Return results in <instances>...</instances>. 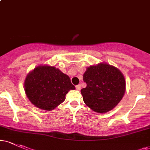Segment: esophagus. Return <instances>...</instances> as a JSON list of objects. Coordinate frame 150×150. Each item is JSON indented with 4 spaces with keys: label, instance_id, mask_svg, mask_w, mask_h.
Instances as JSON below:
<instances>
[{
    "label": "esophagus",
    "instance_id": "esophagus-1",
    "mask_svg": "<svg viewBox=\"0 0 150 150\" xmlns=\"http://www.w3.org/2000/svg\"><path fill=\"white\" fill-rule=\"evenodd\" d=\"M76 89H77V90H80V89H81V85H77L76 86Z\"/></svg>",
    "mask_w": 150,
    "mask_h": 150
}]
</instances>
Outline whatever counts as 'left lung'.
<instances>
[{
  "label": "left lung",
  "instance_id": "1",
  "mask_svg": "<svg viewBox=\"0 0 150 150\" xmlns=\"http://www.w3.org/2000/svg\"><path fill=\"white\" fill-rule=\"evenodd\" d=\"M87 87L81 89L83 101L97 113H104L115 108L125 92L124 75L106 63L90 65L83 75Z\"/></svg>",
  "mask_w": 150,
  "mask_h": 150
}]
</instances>
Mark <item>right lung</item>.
Here are the masks:
<instances>
[{"mask_svg": "<svg viewBox=\"0 0 150 150\" xmlns=\"http://www.w3.org/2000/svg\"><path fill=\"white\" fill-rule=\"evenodd\" d=\"M24 87L31 103L45 111L57 107L67 93L75 89L68 75L48 65H39L27 74Z\"/></svg>", "mask_w": 150, "mask_h": 150, "instance_id": "add662e5", "label": "right lung"}]
</instances>
